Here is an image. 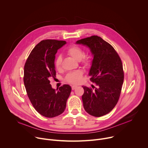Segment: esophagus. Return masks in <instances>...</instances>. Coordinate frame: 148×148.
<instances>
[{
  "mask_svg": "<svg viewBox=\"0 0 148 148\" xmlns=\"http://www.w3.org/2000/svg\"><path fill=\"white\" fill-rule=\"evenodd\" d=\"M77 87V86H71V88H72L73 90H75Z\"/></svg>",
  "mask_w": 148,
  "mask_h": 148,
  "instance_id": "esophagus-1",
  "label": "esophagus"
}]
</instances>
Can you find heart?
Wrapping results in <instances>:
<instances>
[{
	"label": "heart",
	"instance_id": "obj_1",
	"mask_svg": "<svg viewBox=\"0 0 148 148\" xmlns=\"http://www.w3.org/2000/svg\"><path fill=\"white\" fill-rule=\"evenodd\" d=\"M67 53L73 58L77 61L81 60L82 64L85 66H88L90 64L91 60L90 58L88 56H85L83 57L84 55V52L83 50L77 46H72L70 47L67 50ZM62 63V57L61 56H58L55 60V67L57 70H60L61 67ZM82 71L81 70H77L70 73L67 74L66 77V80L71 84H78L79 83L82 78Z\"/></svg>",
	"mask_w": 148,
	"mask_h": 148
}]
</instances>
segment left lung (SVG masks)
Instances as JSON below:
<instances>
[{
  "label": "left lung",
  "instance_id": "8db88e82",
  "mask_svg": "<svg viewBox=\"0 0 148 148\" xmlns=\"http://www.w3.org/2000/svg\"><path fill=\"white\" fill-rule=\"evenodd\" d=\"M76 44L90 50L93 60L88 75L97 86L94 90L82 86L84 110L94 116H103L113 110L121 94L124 78L121 60L114 47L98 36L79 40Z\"/></svg>",
  "mask_w": 148,
  "mask_h": 148
}]
</instances>
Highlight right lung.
<instances>
[{
  "label": "right lung",
  "instance_id": "add662e5",
  "mask_svg": "<svg viewBox=\"0 0 148 148\" xmlns=\"http://www.w3.org/2000/svg\"><path fill=\"white\" fill-rule=\"evenodd\" d=\"M65 41H41L31 51L24 68V84L28 97L41 115L53 118L64 111L71 87L67 84L53 89L50 79L56 77L54 61L57 50Z\"/></svg>",
  "mask_w": 148,
  "mask_h": 148
}]
</instances>
